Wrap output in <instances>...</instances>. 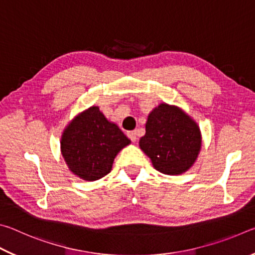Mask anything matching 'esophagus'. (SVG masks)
Masks as SVG:
<instances>
[{"label":"esophagus","instance_id":"34e87169","mask_svg":"<svg viewBox=\"0 0 255 255\" xmlns=\"http://www.w3.org/2000/svg\"><path fill=\"white\" fill-rule=\"evenodd\" d=\"M127 136H128V138L129 139H130L132 143H135V141H137V139H138V137H137V131H129L128 133H127Z\"/></svg>","mask_w":255,"mask_h":255}]
</instances>
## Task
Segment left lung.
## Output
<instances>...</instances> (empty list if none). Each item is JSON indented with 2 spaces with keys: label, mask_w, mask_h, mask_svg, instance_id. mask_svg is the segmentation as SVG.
Wrapping results in <instances>:
<instances>
[{
  "label": "left lung",
  "mask_w": 255,
  "mask_h": 255,
  "mask_svg": "<svg viewBox=\"0 0 255 255\" xmlns=\"http://www.w3.org/2000/svg\"><path fill=\"white\" fill-rule=\"evenodd\" d=\"M139 146L157 171L176 175L195 163L201 135L197 124L182 110L162 103L149 114Z\"/></svg>",
  "instance_id": "left-lung-1"
}]
</instances>
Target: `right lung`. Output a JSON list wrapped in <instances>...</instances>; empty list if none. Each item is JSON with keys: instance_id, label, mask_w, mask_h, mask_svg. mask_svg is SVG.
I'll use <instances>...</instances> for the list:
<instances>
[{"instance_id": "add662e5", "label": "right lung", "mask_w": 255, "mask_h": 255, "mask_svg": "<svg viewBox=\"0 0 255 255\" xmlns=\"http://www.w3.org/2000/svg\"><path fill=\"white\" fill-rule=\"evenodd\" d=\"M128 144L130 140L117 125L108 122L98 107L77 116L60 141L70 170L86 181H96L109 173L116 155Z\"/></svg>"}]
</instances>
